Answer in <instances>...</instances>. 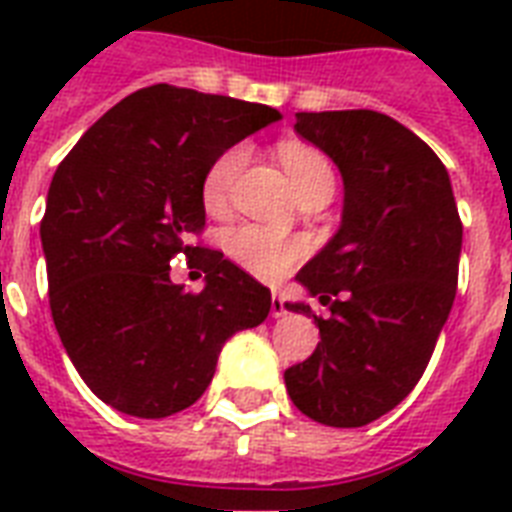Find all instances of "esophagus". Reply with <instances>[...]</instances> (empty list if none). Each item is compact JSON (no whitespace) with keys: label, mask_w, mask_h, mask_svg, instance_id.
Instances as JSON below:
<instances>
[{"label":"esophagus","mask_w":512,"mask_h":512,"mask_svg":"<svg viewBox=\"0 0 512 512\" xmlns=\"http://www.w3.org/2000/svg\"><path fill=\"white\" fill-rule=\"evenodd\" d=\"M271 316H273V319H284V316H287V308H284V297H281V295L271 297Z\"/></svg>","instance_id":"34e87169"}]
</instances>
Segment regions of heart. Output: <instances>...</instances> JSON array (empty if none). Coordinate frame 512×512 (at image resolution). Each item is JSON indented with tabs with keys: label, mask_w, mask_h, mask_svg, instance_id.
Masks as SVG:
<instances>
[{
	"label": "heart",
	"mask_w": 512,
	"mask_h": 512,
	"mask_svg": "<svg viewBox=\"0 0 512 512\" xmlns=\"http://www.w3.org/2000/svg\"><path fill=\"white\" fill-rule=\"evenodd\" d=\"M279 156L297 193H303L311 185L335 183L332 164L316 148L303 143H281ZM244 162H247V148L231 146L209 164L207 175L201 180V199L209 209H220L228 201L236 177L244 170ZM225 252L231 255L233 263L257 279L279 281L303 260L305 244L263 225H241L225 236Z\"/></svg>",
	"instance_id": "b5f03b06"
}]
</instances>
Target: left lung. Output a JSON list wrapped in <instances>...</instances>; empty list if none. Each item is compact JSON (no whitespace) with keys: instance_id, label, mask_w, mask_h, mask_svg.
<instances>
[{"instance_id":"obj_1","label":"left lung","mask_w":512,"mask_h":512,"mask_svg":"<svg viewBox=\"0 0 512 512\" xmlns=\"http://www.w3.org/2000/svg\"><path fill=\"white\" fill-rule=\"evenodd\" d=\"M295 119L340 167L345 204L335 239L297 273L332 316H313L321 342L284 382L311 420L361 428L401 404L433 356L457 292L462 220L441 159L396 119L369 108Z\"/></svg>"}]
</instances>
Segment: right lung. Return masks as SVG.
Here are the masks:
<instances>
[{"label": "right lung", "mask_w": 512, "mask_h": 512, "mask_svg": "<svg viewBox=\"0 0 512 512\" xmlns=\"http://www.w3.org/2000/svg\"><path fill=\"white\" fill-rule=\"evenodd\" d=\"M276 119L263 103L154 84L119 100L58 164L39 225L52 321L108 406L146 420L183 412L225 340L271 311L260 281L191 239L204 231L209 164ZM175 254L197 255L201 293L171 284Z\"/></svg>", "instance_id": "obj_1"}]
</instances>
